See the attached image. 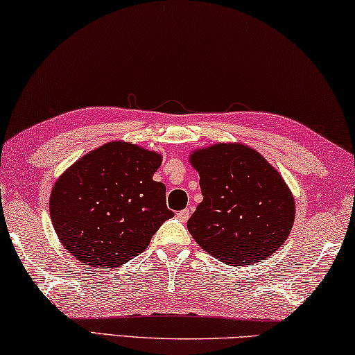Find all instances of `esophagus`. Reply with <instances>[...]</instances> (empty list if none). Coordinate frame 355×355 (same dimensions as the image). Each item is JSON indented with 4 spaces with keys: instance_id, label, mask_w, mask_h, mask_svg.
<instances>
[{
    "instance_id": "obj_1",
    "label": "esophagus",
    "mask_w": 355,
    "mask_h": 355,
    "mask_svg": "<svg viewBox=\"0 0 355 355\" xmlns=\"http://www.w3.org/2000/svg\"><path fill=\"white\" fill-rule=\"evenodd\" d=\"M189 214H191L189 209H183V211H178L175 217L178 218L180 222H186V220H188V218H189Z\"/></svg>"
}]
</instances>
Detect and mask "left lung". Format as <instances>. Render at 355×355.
Returning <instances> with one entry per match:
<instances>
[{
	"instance_id": "left-lung-1",
	"label": "left lung",
	"mask_w": 355,
	"mask_h": 355,
	"mask_svg": "<svg viewBox=\"0 0 355 355\" xmlns=\"http://www.w3.org/2000/svg\"><path fill=\"white\" fill-rule=\"evenodd\" d=\"M203 202L188 230L206 253L227 266H253L272 256L292 231L295 198L281 173L241 143L191 152Z\"/></svg>"
}]
</instances>
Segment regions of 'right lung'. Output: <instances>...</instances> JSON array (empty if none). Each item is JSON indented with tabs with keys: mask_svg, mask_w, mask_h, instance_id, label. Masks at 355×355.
<instances>
[{
	"mask_svg": "<svg viewBox=\"0 0 355 355\" xmlns=\"http://www.w3.org/2000/svg\"><path fill=\"white\" fill-rule=\"evenodd\" d=\"M161 161L158 152L110 141L57 178L49 216L59 241L82 266H122L143 253L173 217L166 186L153 180Z\"/></svg>",
	"mask_w": 355,
	"mask_h": 355,
	"instance_id": "1",
	"label": "right lung"
}]
</instances>
